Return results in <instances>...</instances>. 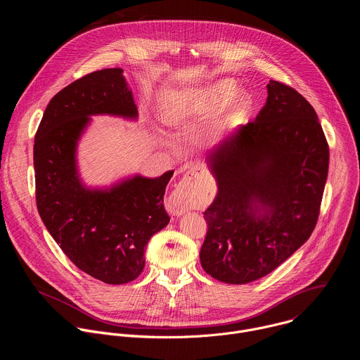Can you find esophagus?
I'll return each instance as SVG.
<instances>
[{
    "label": "esophagus",
    "mask_w": 360,
    "mask_h": 360,
    "mask_svg": "<svg viewBox=\"0 0 360 360\" xmlns=\"http://www.w3.org/2000/svg\"><path fill=\"white\" fill-rule=\"evenodd\" d=\"M205 169L203 167L200 165H195V167H191L186 169V174L188 175H200L203 174ZM167 210L171 215L174 217H181L184 215L185 212H188L189 210V198H188V193L182 189H176L167 200Z\"/></svg>",
    "instance_id": "1"
}]
</instances>
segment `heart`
I'll return each mask as SVG.
<instances>
[{"mask_svg": "<svg viewBox=\"0 0 360 360\" xmlns=\"http://www.w3.org/2000/svg\"><path fill=\"white\" fill-rule=\"evenodd\" d=\"M221 107L224 108L215 127L217 131L248 115L252 108V99L243 91L236 92L233 81L221 79L196 95L182 91L167 92L158 104V114L168 127L181 128L192 120L208 115Z\"/></svg>", "mask_w": 360, "mask_h": 360, "instance_id": "obj_1", "label": "heart"}]
</instances>
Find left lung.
Instances as JSON below:
<instances>
[{"mask_svg": "<svg viewBox=\"0 0 360 360\" xmlns=\"http://www.w3.org/2000/svg\"><path fill=\"white\" fill-rule=\"evenodd\" d=\"M253 122L208 152L218 192L200 265L232 285L266 276L315 229L328 178L329 146L314 107L293 88L269 81Z\"/></svg>", "mask_w": 360, "mask_h": 360, "instance_id": "1", "label": "left lung"}]
</instances>
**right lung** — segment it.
<instances>
[{
	"label": "right lung",
	"mask_w": 360,
	"mask_h": 360,
	"mask_svg": "<svg viewBox=\"0 0 360 360\" xmlns=\"http://www.w3.org/2000/svg\"><path fill=\"white\" fill-rule=\"evenodd\" d=\"M122 72L95 71L61 89L46 105L34 141L35 198L45 228L77 268L110 285L141 275L148 240L169 224L164 193L174 175H134L107 188L82 182L77 148L91 117L138 118Z\"/></svg>",
	"instance_id": "obj_1"
}]
</instances>
